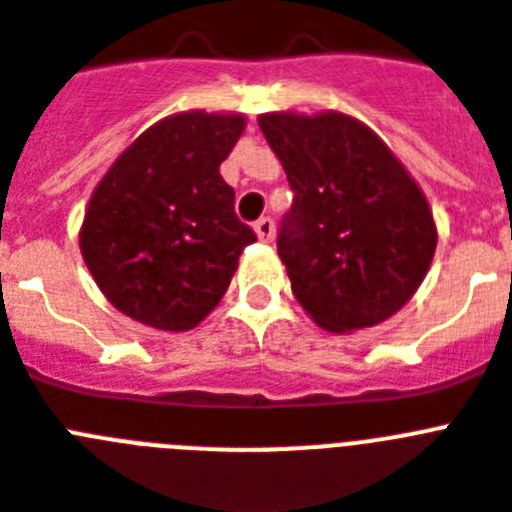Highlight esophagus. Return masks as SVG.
Segmentation results:
<instances>
[{
  "instance_id": "1",
  "label": "esophagus",
  "mask_w": 512,
  "mask_h": 512,
  "mask_svg": "<svg viewBox=\"0 0 512 512\" xmlns=\"http://www.w3.org/2000/svg\"><path fill=\"white\" fill-rule=\"evenodd\" d=\"M255 231L263 242H270V239L276 236V221H273L270 216H263L260 221H255Z\"/></svg>"
}]
</instances>
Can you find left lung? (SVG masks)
Wrapping results in <instances>:
<instances>
[{"instance_id":"left-lung-1","label":"left lung","mask_w":512,"mask_h":512,"mask_svg":"<svg viewBox=\"0 0 512 512\" xmlns=\"http://www.w3.org/2000/svg\"><path fill=\"white\" fill-rule=\"evenodd\" d=\"M257 122L294 192L278 255L296 302L333 333L388 320L435 255L427 197L388 145L346 114H263Z\"/></svg>"}]
</instances>
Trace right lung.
I'll use <instances>...</instances> for the list:
<instances>
[{"mask_svg":"<svg viewBox=\"0 0 512 512\" xmlns=\"http://www.w3.org/2000/svg\"><path fill=\"white\" fill-rule=\"evenodd\" d=\"M242 114L187 111L124 150L85 210L80 249L111 304L158 330H190L221 302L257 234L234 213L221 163Z\"/></svg>","mask_w":512,"mask_h":512,"instance_id":"add662e5","label":"right lung"}]
</instances>
